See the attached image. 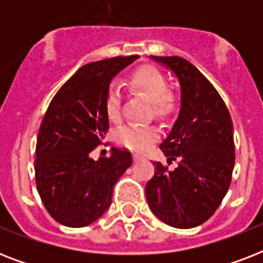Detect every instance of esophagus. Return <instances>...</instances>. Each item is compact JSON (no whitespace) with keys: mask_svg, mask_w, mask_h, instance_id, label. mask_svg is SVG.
I'll return each mask as SVG.
<instances>
[{"mask_svg":"<svg viewBox=\"0 0 263 263\" xmlns=\"http://www.w3.org/2000/svg\"><path fill=\"white\" fill-rule=\"evenodd\" d=\"M134 161H135V162L140 161V156H138V154H134Z\"/></svg>","mask_w":263,"mask_h":263,"instance_id":"1","label":"esophagus"}]
</instances>
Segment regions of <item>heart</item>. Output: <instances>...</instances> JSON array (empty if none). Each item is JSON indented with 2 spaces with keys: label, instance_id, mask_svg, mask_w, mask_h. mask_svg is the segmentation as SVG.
I'll return each mask as SVG.
<instances>
[{
  "label": "heart",
  "instance_id": "heart-1",
  "mask_svg": "<svg viewBox=\"0 0 263 263\" xmlns=\"http://www.w3.org/2000/svg\"><path fill=\"white\" fill-rule=\"evenodd\" d=\"M132 88L152 102L153 111L158 117H166L172 115L176 109L177 101L175 95L168 91V83L164 75L158 69L152 67L139 68L132 73L129 79ZM106 115L110 120H117L120 116V91L113 86L109 88L105 101ZM158 131L153 127H139L127 125L117 132V142L121 146L143 153L152 147L156 142Z\"/></svg>",
  "mask_w": 263,
  "mask_h": 263
}]
</instances>
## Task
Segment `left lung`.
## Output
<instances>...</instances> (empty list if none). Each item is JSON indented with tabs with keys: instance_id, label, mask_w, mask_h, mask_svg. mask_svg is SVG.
<instances>
[{
	"instance_id": "8db88e82",
	"label": "left lung",
	"mask_w": 263,
	"mask_h": 263,
	"mask_svg": "<svg viewBox=\"0 0 263 263\" xmlns=\"http://www.w3.org/2000/svg\"><path fill=\"white\" fill-rule=\"evenodd\" d=\"M150 59L172 72L181 91L179 116L160 144L168 164L153 161L156 172L146 184L148 208L166 225L188 229L214 214L228 192L235 166L233 125L212 83L181 57Z\"/></svg>"
}]
</instances>
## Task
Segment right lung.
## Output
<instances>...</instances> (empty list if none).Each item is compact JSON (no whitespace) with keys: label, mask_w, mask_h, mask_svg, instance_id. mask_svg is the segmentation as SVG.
Returning <instances> with one entry per match:
<instances>
[{"label":"right lung","mask_w":263,"mask_h":263,"mask_svg":"<svg viewBox=\"0 0 263 263\" xmlns=\"http://www.w3.org/2000/svg\"><path fill=\"white\" fill-rule=\"evenodd\" d=\"M139 55L86 64L51 99L39 128L35 180L45 208L57 222L92 224L111 203L113 187L132 165L131 153L111 147L95 161L90 153L109 129L106 94L111 80Z\"/></svg>","instance_id":"add662e5"}]
</instances>
